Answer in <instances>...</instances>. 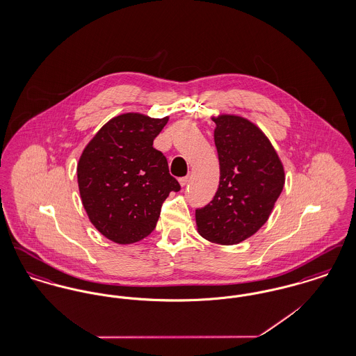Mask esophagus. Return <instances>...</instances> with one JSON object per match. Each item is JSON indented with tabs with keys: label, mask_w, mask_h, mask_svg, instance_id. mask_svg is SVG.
I'll list each match as a JSON object with an SVG mask.
<instances>
[{
	"label": "esophagus",
	"mask_w": 356,
	"mask_h": 356,
	"mask_svg": "<svg viewBox=\"0 0 356 356\" xmlns=\"http://www.w3.org/2000/svg\"><path fill=\"white\" fill-rule=\"evenodd\" d=\"M179 183H180V186H186V183H188V176H186V177H180V179H179Z\"/></svg>",
	"instance_id": "1"
}]
</instances>
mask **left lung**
<instances>
[{
	"label": "left lung",
	"mask_w": 356,
	"mask_h": 356,
	"mask_svg": "<svg viewBox=\"0 0 356 356\" xmlns=\"http://www.w3.org/2000/svg\"><path fill=\"white\" fill-rule=\"evenodd\" d=\"M212 120L220 183L213 200L196 209V228L211 243L234 245L268 220L286 175L270 138L252 121L229 113Z\"/></svg>",
	"instance_id": "8db88e82"
}]
</instances>
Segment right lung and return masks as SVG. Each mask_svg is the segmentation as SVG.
<instances>
[{"mask_svg": "<svg viewBox=\"0 0 356 356\" xmlns=\"http://www.w3.org/2000/svg\"><path fill=\"white\" fill-rule=\"evenodd\" d=\"M170 116L154 119L122 113L104 124L77 163L85 212L95 228L113 243L132 244L151 235L161 204L180 191L167 159L153 148Z\"/></svg>", "mask_w": 356, "mask_h": 356, "instance_id": "right-lung-1", "label": "right lung"}]
</instances>
